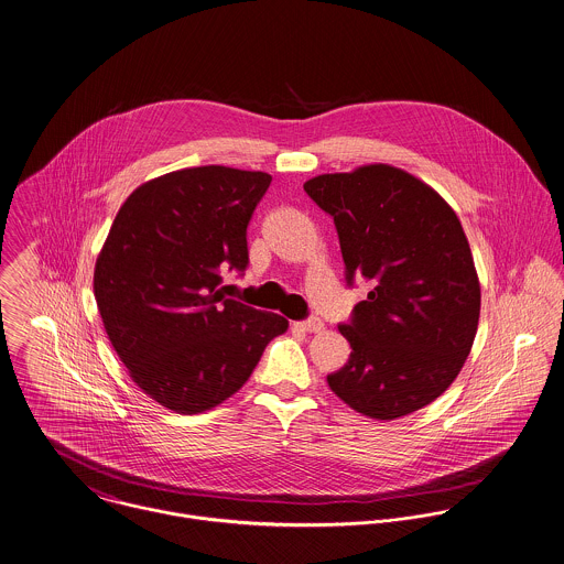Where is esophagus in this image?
Listing matches in <instances>:
<instances>
[{
    "instance_id": "obj_1",
    "label": "esophagus",
    "mask_w": 564,
    "mask_h": 564,
    "mask_svg": "<svg viewBox=\"0 0 564 564\" xmlns=\"http://www.w3.org/2000/svg\"><path fill=\"white\" fill-rule=\"evenodd\" d=\"M297 327L304 329V332H310V334H321L325 329V323L318 316H314V318H307L304 323H297Z\"/></svg>"
}]
</instances>
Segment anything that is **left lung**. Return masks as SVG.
I'll return each instance as SVG.
<instances>
[{
	"label": "left lung",
	"mask_w": 564,
	"mask_h": 564,
	"mask_svg": "<svg viewBox=\"0 0 564 564\" xmlns=\"http://www.w3.org/2000/svg\"><path fill=\"white\" fill-rule=\"evenodd\" d=\"M307 196L334 217L347 280L372 284L340 325L351 358L332 392L375 420L431 405L462 372L480 316V282L462 221L410 172L368 163L318 174Z\"/></svg>",
	"instance_id": "1"
}]
</instances>
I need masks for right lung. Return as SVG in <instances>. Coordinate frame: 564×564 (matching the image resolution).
<instances>
[{
    "label": "right lung",
    "instance_id": "obj_1",
    "mask_svg": "<svg viewBox=\"0 0 564 564\" xmlns=\"http://www.w3.org/2000/svg\"><path fill=\"white\" fill-rule=\"evenodd\" d=\"M269 183L267 172L185 167L142 183L116 213L95 264L97 306L129 377L167 410L217 408L289 329L219 289L224 264H248V224Z\"/></svg>",
    "mask_w": 564,
    "mask_h": 564
}]
</instances>
